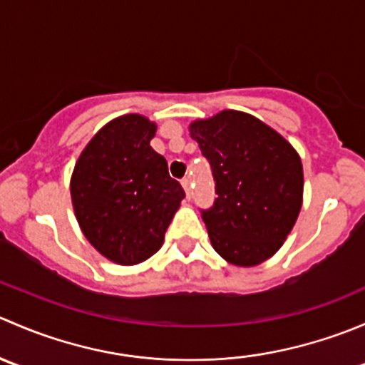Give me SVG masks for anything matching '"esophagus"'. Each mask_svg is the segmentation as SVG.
<instances>
[{"mask_svg":"<svg viewBox=\"0 0 365 365\" xmlns=\"http://www.w3.org/2000/svg\"><path fill=\"white\" fill-rule=\"evenodd\" d=\"M182 185H183V189H185L187 197L190 200V194H192V190H190V178H189V176H185V178L182 180Z\"/></svg>","mask_w":365,"mask_h":365,"instance_id":"obj_1","label":"esophagus"}]
</instances>
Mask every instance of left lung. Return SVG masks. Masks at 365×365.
Instances as JSON below:
<instances>
[{"instance_id": "1", "label": "left lung", "mask_w": 365, "mask_h": 365, "mask_svg": "<svg viewBox=\"0 0 365 365\" xmlns=\"http://www.w3.org/2000/svg\"><path fill=\"white\" fill-rule=\"evenodd\" d=\"M212 168L215 201L201 210L213 249L238 267H254L284 244L302 208L304 171L281 134L240 111L190 123Z\"/></svg>"}]
</instances>
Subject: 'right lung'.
Segmentation results:
<instances>
[{
    "label": "right lung",
    "instance_id": "add662e5",
    "mask_svg": "<svg viewBox=\"0 0 365 365\" xmlns=\"http://www.w3.org/2000/svg\"><path fill=\"white\" fill-rule=\"evenodd\" d=\"M155 130L141 114L114 118L88 143L70 180L84 237L118 264H138L159 251L185 197L168 162L150 146Z\"/></svg>",
    "mask_w": 365,
    "mask_h": 365
}]
</instances>
